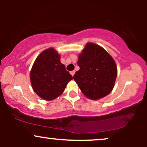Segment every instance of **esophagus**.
<instances>
[{
	"mask_svg": "<svg viewBox=\"0 0 147 147\" xmlns=\"http://www.w3.org/2000/svg\"><path fill=\"white\" fill-rule=\"evenodd\" d=\"M75 71H74V70H73V71H70V74H71V75L72 76H74V74H75Z\"/></svg>",
	"mask_w": 147,
	"mask_h": 147,
	"instance_id": "34e87169",
	"label": "esophagus"
}]
</instances>
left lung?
I'll return each instance as SVG.
<instances>
[{"instance_id": "left-lung-1", "label": "left lung", "mask_w": 147, "mask_h": 147, "mask_svg": "<svg viewBox=\"0 0 147 147\" xmlns=\"http://www.w3.org/2000/svg\"><path fill=\"white\" fill-rule=\"evenodd\" d=\"M80 69L74 79L86 97L98 100L105 97L113 89L117 76V67L105 49L88 43L78 57Z\"/></svg>"}]
</instances>
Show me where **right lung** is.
Here are the masks:
<instances>
[{
    "label": "right lung",
    "instance_id": "obj_1",
    "mask_svg": "<svg viewBox=\"0 0 147 147\" xmlns=\"http://www.w3.org/2000/svg\"><path fill=\"white\" fill-rule=\"evenodd\" d=\"M34 92L41 98L52 100L63 93L68 82L73 79L60 55L53 48L43 51L34 62L30 73Z\"/></svg>",
    "mask_w": 147,
    "mask_h": 147
}]
</instances>
